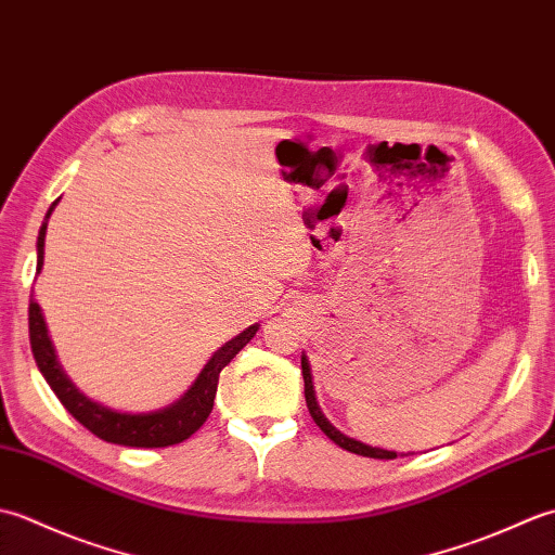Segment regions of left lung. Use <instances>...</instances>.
Instances as JSON below:
<instances>
[{
    "mask_svg": "<svg viewBox=\"0 0 555 555\" xmlns=\"http://www.w3.org/2000/svg\"><path fill=\"white\" fill-rule=\"evenodd\" d=\"M300 364H302V379H305V400H308V410H310V415H312V420H314L317 427H320V429H322V431L328 436V439H332L336 446L346 448V451H350V453H358V455H364V457H379V460H393V457H398V455H396V451H384V448H374V446H367V443H362V441L348 439L346 434H340L336 427H332V424H328V420L322 415L320 405H317L314 388H312V374H310V364H308V360H305V356H302Z\"/></svg>",
    "mask_w": 555,
    "mask_h": 555,
    "instance_id": "8db88e82",
    "label": "left lung"
}]
</instances>
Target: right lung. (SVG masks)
I'll use <instances>...</instances> for the list:
<instances>
[{
    "label": "right lung",
    "mask_w": 555,
    "mask_h": 555,
    "mask_svg": "<svg viewBox=\"0 0 555 555\" xmlns=\"http://www.w3.org/2000/svg\"><path fill=\"white\" fill-rule=\"evenodd\" d=\"M56 203H52L50 211L40 227L38 235V274L44 262V233H47V219H50L52 209ZM28 332H30V348L33 358L38 362V370L50 384L56 398L62 400V405L74 415L82 427L100 436L102 441L119 443V446H133V448H164L185 441L188 436H193L205 420L209 417L211 408H215L217 384L219 374L227 364L238 356L241 348H245L247 340L257 334V324L247 326L243 334L231 338L227 346L219 348L211 360L205 364V370L199 372L195 384L191 386L179 403L171 408H164L159 412H147V415H128V412H114L104 408L95 400L82 396L78 388L68 382V376L62 372V364L56 362L52 340L47 336V326L42 320L40 305L30 298L28 305Z\"/></svg>",
    "instance_id": "obj_1"
}]
</instances>
